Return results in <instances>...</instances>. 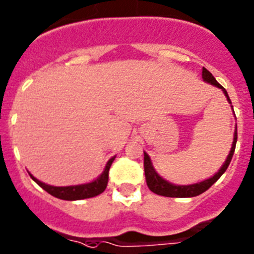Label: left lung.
I'll return each instance as SVG.
<instances>
[{
    "instance_id": "obj_1",
    "label": "left lung",
    "mask_w": 254,
    "mask_h": 254,
    "mask_svg": "<svg viewBox=\"0 0 254 254\" xmlns=\"http://www.w3.org/2000/svg\"><path fill=\"white\" fill-rule=\"evenodd\" d=\"M202 76L206 81L211 83L215 87L222 89V92L225 93L226 98H228L229 103H231L230 98H229V94L226 92L224 87L221 84H219L216 79L213 78V75L203 67L202 70ZM237 139H238V130H235L234 133V140H233V147H231V151L229 153L228 158L225 161V164L222 165L221 169L219 170V173L215 174L212 178L204 180V182L197 183V184H191V185H174L171 183L166 182L165 179H162L160 175H158L156 171H154L153 166L151 164V160H149V156L147 153H144V174H145V182H147V185L148 188L151 189L153 193L158 194V195H164V197H171V198H188V197H195V195H199L203 191H206L207 189L211 188L213 184H215L217 180L220 179V176L226 171V169L229 167L231 162V158H233L234 151H235V145H237Z\"/></svg>"
}]
</instances>
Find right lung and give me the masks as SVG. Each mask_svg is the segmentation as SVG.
I'll return each instance as SVG.
<instances>
[{"label":"right lung","mask_w":254,"mask_h":254,"mask_svg":"<svg viewBox=\"0 0 254 254\" xmlns=\"http://www.w3.org/2000/svg\"><path fill=\"white\" fill-rule=\"evenodd\" d=\"M114 160L115 157H112L111 160L107 162L105 171H103L102 175H101L98 179H96L92 183H88V184L74 185V187H52V185H48L45 184V183L39 182L38 179H35L34 176L30 175V174L29 175L42 189H45L47 193H50L51 195H54V197L60 198V199L64 200L85 199V198L96 197V195L101 194L102 191H105L106 187H107V183H109L110 167H111V164Z\"/></svg>","instance_id":"add662e5"}]
</instances>
